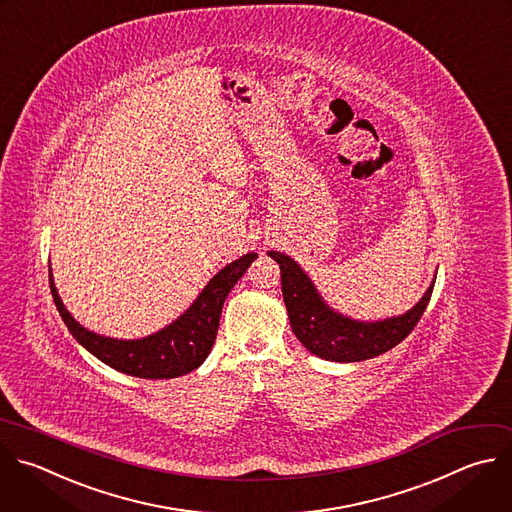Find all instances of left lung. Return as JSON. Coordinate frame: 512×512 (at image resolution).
I'll return each instance as SVG.
<instances>
[{
	"label": "left lung",
	"instance_id": "1",
	"mask_svg": "<svg viewBox=\"0 0 512 512\" xmlns=\"http://www.w3.org/2000/svg\"><path fill=\"white\" fill-rule=\"evenodd\" d=\"M269 255L281 269V291L293 333L311 354L333 362H362L396 348L420 321L434 289L430 285L418 305L400 317L362 323L333 313L291 257L279 251Z\"/></svg>",
	"mask_w": 512,
	"mask_h": 512
}]
</instances>
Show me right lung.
Masks as SVG:
<instances>
[{
    "label": "right lung",
    "instance_id": "obj_1",
    "mask_svg": "<svg viewBox=\"0 0 512 512\" xmlns=\"http://www.w3.org/2000/svg\"><path fill=\"white\" fill-rule=\"evenodd\" d=\"M255 259L257 253H247L221 269L205 287V291L197 297L191 309L181 315L173 325H168L154 335L132 339V342L102 337L84 329L60 301V295L52 281V273L50 289L54 303L70 333L92 356H96L106 366L134 378L168 380L197 370L207 360L219 331L223 303L229 291L245 275Z\"/></svg>",
    "mask_w": 512,
    "mask_h": 512
}]
</instances>
